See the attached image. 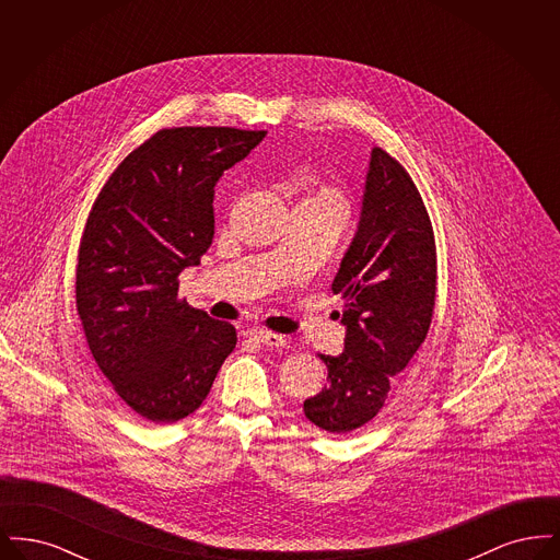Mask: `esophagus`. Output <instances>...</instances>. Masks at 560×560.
I'll return each instance as SVG.
<instances>
[{
	"mask_svg": "<svg viewBox=\"0 0 560 560\" xmlns=\"http://www.w3.org/2000/svg\"><path fill=\"white\" fill-rule=\"evenodd\" d=\"M249 338H254L256 342L260 345H267V347L281 348L285 347V336H279V334H272V331H265V329H249L247 331Z\"/></svg>",
	"mask_w": 560,
	"mask_h": 560,
	"instance_id": "esophagus-1",
	"label": "esophagus"
}]
</instances>
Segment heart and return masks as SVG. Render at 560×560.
<instances>
[{"label": "heart", "instance_id": "b5f03b06", "mask_svg": "<svg viewBox=\"0 0 560 560\" xmlns=\"http://www.w3.org/2000/svg\"><path fill=\"white\" fill-rule=\"evenodd\" d=\"M304 206H313L325 212L342 213L347 215L348 201L345 190L329 183H308L306 197L300 201Z\"/></svg>", "mask_w": 560, "mask_h": 560}]
</instances>
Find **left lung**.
<instances>
[{
  "label": "left lung",
  "mask_w": 560,
  "mask_h": 560,
  "mask_svg": "<svg viewBox=\"0 0 560 560\" xmlns=\"http://www.w3.org/2000/svg\"><path fill=\"white\" fill-rule=\"evenodd\" d=\"M345 302V352L319 354L327 384L304 416L331 434L368 424L390 382L427 340L436 298V247L424 201L399 161L373 147L357 233L334 277Z\"/></svg>",
  "instance_id": "1"
}]
</instances>
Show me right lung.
<instances>
[{
    "mask_svg": "<svg viewBox=\"0 0 560 560\" xmlns=\"http://www.w3.org/2000/svg\"><path fill=\"white\" fill-rule=\"evenodd\" d=\"M267 132L172 128L110 174L88 215L75 298L88 347L113 390L155 424L206 400L237 331L178 300V275L213 240V187Z\"/></svg>",
    "mask_w": 560,
    "mask_h": 560,
    "instance_id": "add662e5",
    "label": "right lung"
}]
</instances>
